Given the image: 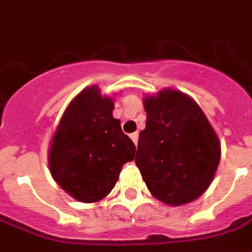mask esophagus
Listing matches in <instances>:
<instances>
[{
  "label": "esophagus",
  "mask_w": 252,
  "mask_h": 252,
  "mask_svg": "<svg viewBox=\"0 0 252 252\" xmlns=\"http://www.w3.org/2000/svg\"><path fill=\"white\" fill-rule=\"evenodd\" d=\"M129 137L132 139V142L135 143V144H137V139H139V133H137V132H135V133H131V135H129Z\"/></svg>",
  "instance_id": "obj_1"
}]
</instances>
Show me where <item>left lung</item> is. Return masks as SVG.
Returning <instances> with one entry per match:
<instances>
[{
  "label": "left lung",
  "mask_w": 252,
  "mask_h": 252,
  "mask_svg": "<svg viewBox=\"0 0 252 252\" xmlns=\"http://www.w3.org/2000/svg\"><path fill=\"white\" fill-rule=\"evenodd\" d=\"M146 129L135 163L148 190L167 205L200 197L215 177L220 143L198 105L186 94L163 90L146 97Z\"/></svg>",
  "instance_id": "1"
}]
</instances>
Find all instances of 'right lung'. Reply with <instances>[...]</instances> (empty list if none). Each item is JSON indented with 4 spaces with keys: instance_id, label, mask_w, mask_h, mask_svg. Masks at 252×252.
<instances>
[{
    "instance_id": "1",
    "label": "right lung",
    "mask_w": 252,
    "mask_h": 252,
    "mask_svg": "<svg viewBox=\"0 0 252 252\" xmlns=\"http://www.w3.org/2000/svg\"><path fill=\"white\" fill-rule=\"evenodd\" d=\"M113 101L98 88L78 94L52 139L48 163L58 185L75 200L97 202L110 193L136 147L113 119Z\"/></svg>"
}]
</instances>
